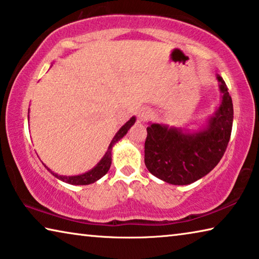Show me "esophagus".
I'll list each match as a JSON object with an SVG mask.
<instances>
[{"instance_id":"obj_1","label":"esophagus","mask_w":259,"mask_h":259,"mask_svg":"<svg viewBox=\"0 0 259 259\" xmlns=\"http://www.w3.org/2000/svg\"><path fill=\"white\" fill-rule=\"evenodd\" d=\"M149 117H150V113L148 110H141V111H139L138 113V118L140 121H146Z\"/></svg>"}]
</instances>
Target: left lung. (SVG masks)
<instances>
[{"instance_id": "obj_1", "label": "left lung", "mask_w": 259, "mask_h": 259, "mask_svg": "<svg viewBox=\"0 0 259 259\" xmlns=\"http://www.w3.org/2000/svg\"><path fill=\"white\" fill-rule=\"evenodd\" d=\"M222 103L203 130L162 124L147 127L145 164L151 175L171 185H189L213 169L225 154L233 125V103L225 81L217 75Z\"/></svg>"}]
</instances>
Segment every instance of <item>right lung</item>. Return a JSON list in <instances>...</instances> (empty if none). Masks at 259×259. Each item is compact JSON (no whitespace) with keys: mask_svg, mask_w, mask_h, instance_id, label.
Here are the masks:
<instances>
[{"mask_svg":"<svg viewBox=\"0 0 259 259\" xmlns=\"http://www.w3.org/2000/svg\"><path fill=\"white\" fill-rule=\"evenodd\" d=\"M134 122H135V117H132L124 126H121V128L118 131L117 134L113 137L112 141L110 142L108 150H107V152H105V155L103 156V158H102L100 162L97 163L96 166L94 168H92L91 171H88L80 176L66 177V176H58V175H56V173H54L53 171H50V169L46 166L47 169L50 171V173H53V176L56 177L57 179L64 181V182H66V184H70V185H91V184H93V182L97 181L99 179H101L102 177L107 175L110 166H111V159H112L111 158V150H112L113 145L116 142L119 141V140L124 137V135H126V133L128 132V130L132 127Z\"/></svg>","mask_w":259,"mask_h":259,"instance_id":"add662e5","label":"right lung"}]
</instances>
